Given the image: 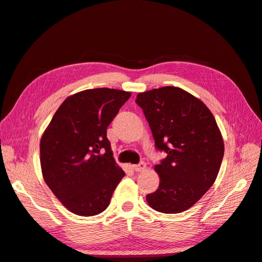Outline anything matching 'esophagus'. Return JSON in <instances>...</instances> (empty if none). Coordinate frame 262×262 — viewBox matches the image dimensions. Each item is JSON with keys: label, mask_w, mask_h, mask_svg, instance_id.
I'll list each match as a JSON object with an SVG mask.
<instances>
[{"label": "esophagus", "mask_w": 262, "mask_h": 262, "mask_svg": "<svg viewBox=\"0 0 262 262\" xmlns=\"http://www.w3.org/2000/svg\"><path fill=\"white\" fill-rule=\"evenodd\" d=\"M132 167H133V169L136 170V172H142V170L146 168V163L145 162H141V163H139V164L133 165Z\"/></svg>", "instance_id": "obj_1"}]
</instances>
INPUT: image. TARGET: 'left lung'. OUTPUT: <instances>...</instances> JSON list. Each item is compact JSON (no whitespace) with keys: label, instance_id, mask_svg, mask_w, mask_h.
Listing matches in <instances>:
<instances>
[{"label":"left lung","instance_id":"8db88e82","mask_svg":"<svg viewBox=\"0 0 262 262\" xmlns=\"http://www.w3.org/2000/svg\"><path fill=\"white\" fill-rule=\"evenodd\" d=\"M136 103L150 126L155 147L166 152L155 166L161 183L147 194V202L164 213L189 209L220 172L224 141L215 117L201 100L172 86L140 93Z\"/></svg>","mask_w":262,"mask_h":262}]
</instances>
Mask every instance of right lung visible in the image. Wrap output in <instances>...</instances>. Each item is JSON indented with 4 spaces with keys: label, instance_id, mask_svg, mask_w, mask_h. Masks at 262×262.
Returning <instances> with one entry per match:
<instances>
[{
    "label": "right lung",
    "instance_id": "obj_1",
    "mask_svg": "<svg viewBox=\"0 0 262 262\" xmlns=\"http://www.w3.org/2000/svg\"><path fill=\"white\" fill-rule=\"evenodd\" d=\"M130 96L110 88L74 94L63 101L41 137L42 176L73 213L104 211L125 175L113 158L107 126Z\"/></svg>",
    "mask_w": 262,
    "mask_h": 262
}]
</instances>
